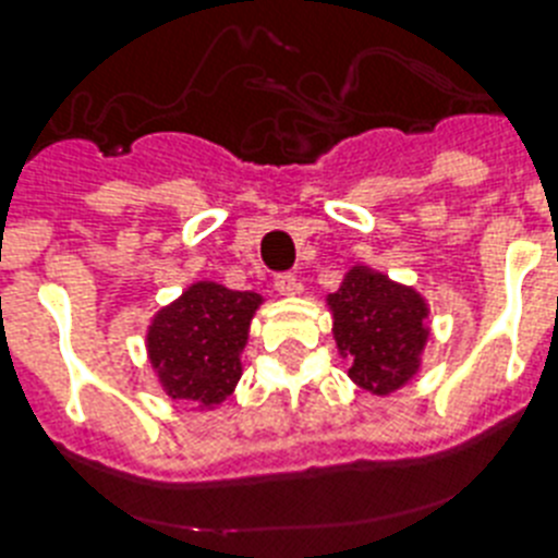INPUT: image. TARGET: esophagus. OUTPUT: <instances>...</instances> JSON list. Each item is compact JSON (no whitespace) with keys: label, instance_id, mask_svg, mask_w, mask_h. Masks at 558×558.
<instances>
[{"label":"esophagus","instance_id":"esophagus-1","mask_svg":"<svg viewBox=\"0 0 558 558\" xmlns=\"http://www.w3.org/2000/svg\"><path fill=\"white\" fill-rule=\"evenodd\" d=\"M275 289H278L280 294H294L298 289H301L298 275H294V271H280L278 278H275Z\"/></svg>","mask_w":558,"mask_h":558}]
</instances>
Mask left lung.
<instances>
[{
	"label": "left lung",
	"mask_w": 558,
	"mask_h": 558,
	"mask_svg": "<svg viewBox=\"0 0 558 558\" xmlns=\"http://www.w3.org/2000/svg\"><path fill=\"white\" fill-rule=\"evenodd\" d=\"M329 306L335 340L351 363V380L374 395H388L411 380L428 337V308L414 289L357 266L329 294Z\"/></svg>",
	"instance_id": "left-lung-1"
}]
</instances>
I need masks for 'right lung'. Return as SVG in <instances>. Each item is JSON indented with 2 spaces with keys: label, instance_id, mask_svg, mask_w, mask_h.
<instances>
[{
  "label": "right lung",
  "instance_id": "add662e5",
  "mask_svg": "<svg viewBox=\"0 0 558 558\" xmlns=\"http://www.w3.org/2000/svg\"><path fill=\"white\" fill-rule=\"evenodd\" d=\"M260 294L195 283L149 326V360L172 400L213 409L241 380V349Z\"/></svg>",
  "mask_w": 558,
  "mask_h": 558
}]
</instances>
